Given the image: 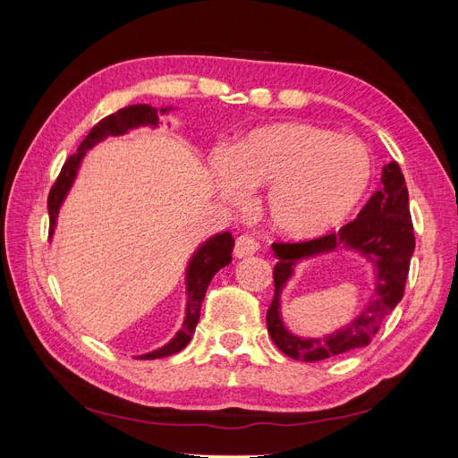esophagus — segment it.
Returning a JSON list of instances; mask_svg holds the SVG:
<instances>
[{
	"label": "esophagus",
	"mask_w": 458,
	"mask_h": 458,
	"mask_svg": "<svg viewBox=\"0 0 458 458\" xmlns=\"http://www.w3.org/2000/svg\"><path fill=\"white\" fill-rule=\"evenodd\" d=\"M258 250H259V242H258L256 238H251V236H240V238L236 240V246H234V256H236L238 259H242V258H246V256L256 254Z\"/></svg>",
	"instance_id": "1"
}]
</instances>
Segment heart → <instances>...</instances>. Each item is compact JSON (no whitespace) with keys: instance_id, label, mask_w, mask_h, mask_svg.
<instances>
[{"instance_id":"heart-1","label":"heart","mask_w":458,"mask_h":458,"mask_svg":"<svg viewBox=\"0 0 458 458\" xmlns=\"http://www.w3.org/2000/svg\"><path fill=\"white\" fill-rule=\"evenodd\" d=\"M218 191L244 202L250 189L269 187L267 218L279 234L305 240L340 226L372 182L364 143L301 122L258 128L216 167Z\"/></svg>"}]
</instances>
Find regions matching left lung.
<instances>
[{
	"label": "left lung",
	"instance_id": "8db88e82",
	"mask_svg": "<svg viewBox=\"0 0 458 458\" xmlns=\"http://www.w3.org/2000/svg\"><path fill=\"white\" fill-rule=\"evenodd\" d=\"M340 247L358 250L375 266V297L362 314L335 334L315 339L297 337L280 318V293L293 276L297 263ZM271 250L277 264L274 267L276 295L267 309V333L281 352L303 362H317L368 346L382 320L403 297L415 250L410 194L400 165L395 161L384 165L382 187L369 197L358 218L348 222L335 234L297 242V244H274Z\"/></svg>",
	"mask_w": 458,
	"mask_h": 458
}]
</instances>
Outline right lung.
I'll use <instances>...</instances> for the list:
<instances>
[{"label": "right lung", "mask_w": 458, "mask_h": 458, "mask_svg": "<svg viewBox=\"0 0 458 458\" xmlns=\"http://www.w3.org/2000/svg\"><path fill=\"white\" fill-rule=\"evenodd\" d=\"M171 110H173L171 106L169 108L157 110L149 104H133V106H128V108L118 110L115 114H110L108 118H104L94 125L90 133L86 135L84 141L79 145L76 153L66 159V163L61 169V174H58V179L53 184L51 192H48L47 207H48V218H51V232H48V234L53 236V232L56 228L58 212H61L63 202L72 189L74 179H76V174H79V169H81L86 151L92 149L94 145H98L106 138L125 135L128 131L138 130V128H157L159 115L169 114ZM232 250H234V238H232L230 232L214 234L207 242H202V244L197 248V251L191 256L189 264H187V271H184V285H187V307H184V320H182L181 330L169 340L167 344H163L161 348L153 350V352L140 354L135 358H140V360L165 358V356L177 354L179 350H182L191 343L194 328H197V323L200 318V307L204 301V293H207L212 277L232 261Z\"/></svg>", "instance_id": "add662e5"}]
</instances>
